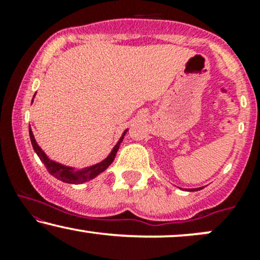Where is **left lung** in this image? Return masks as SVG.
<instances>
[{"instance_id":"left-lung-1","label":"left lung","mask_w":260,"mask_h":260,"mask_svg":"<svg viewBox=\"0 0 260 260\" xmlns=\"http://www.w3.org/2000/svg\"><path fill=\"white\" fill-rule=\"evenodd\" d=\"M203 187H201V188H192V189H188L189 190V192H196V190H199V189H202Z\"/></svg>"}]
</instances>
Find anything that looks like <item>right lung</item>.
<instances>
[{
    "instance_id": "1",
    "label": "right lung",
    "mask_w": 260,
    "mask_h": 260,
    "mask_svg": "<svg viewBox=\"0 0 260 260\" xmlns=\"http://www.w3.org/2000/svg\"><path fill=\"white\" fill-rule=\"evenodd\" d=\"M32 100H31V104H32ZM127 131L128 129H126L123 133H122V137L120 138V140L116 143V145L112 148L111 153L107 155L106 159L100 161V162L95 164V165L86 166V168H82V169H76V168H72V166L62 165V164L57 162V161H53L50 159V157L45 154V151L43 150V149L39 147L37 140H35V138H34V134H32L30 126H29V136H30V142H31L32 149H34L35 153L38 154V156L40 157L41 162L44 164L45 168H46V170L49 171L50 175H52L53 177H56L59 181L64 182V183L80 184V183H85V182L95 178L96 176H99L101 172L105 171V170L109 168L110 165H111L112 161L115 160L116 154H117L118 148H120L121 142L123 140V137H124V134L127 133Z\"/></svg>"
}]
</instances>
